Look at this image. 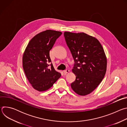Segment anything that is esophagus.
<instances>
[{
    "mask_svg": "<svg viewBox=\"0 0 127 127\" xmlns=\"http://www.w3.org/2000/svg\"><path fill=\"white\" fill-rule=\"evenodd\" d=\"M63 72H64V73L65 74H66L67 73H68L69 72V70H68V69H66V70H64L63 71Z\"/></svg>",
    "mask_w": 127,
    "mask_h": 127,
    "instance_id": "esophagus-1",
    "label": "esophagus"
}]
</instances>
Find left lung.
Instances as JSON below:
<instances>
[{"mask_svg": "<svg viewBox=\"0 0 127 127\" xmlns=\"http://www.w3.org/2000/svg\"><path fill=\"white\" fill-rule=\"evenodd\" d=\"M64 35L75 63L72 71L76 79L71 87L79 95H87L105 74L107 60L104 50L96 38L84 32H65Z\"/></svg>", "mask_w": 127, "mask_h": 127, "instance_id": "obj_1", "label": "left lung"}]
</instances>
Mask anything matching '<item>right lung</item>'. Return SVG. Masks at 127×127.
Returning <instances> with one entry per match:
<instances>
[{"mask_svg":"<svg viewBox=\"0 0 127 127\" xmlns=\"http://www.w3.org/2000/svg\"><path fill=\"white\" fill-rule=\"evenodd\" d=\"M59 31L48 30L30 40L23 56V66L26 76L32 87L39 92L50 88L61 77L51 62L50 51L62 34Z\"/></svg>","mask_w":127,"mask_h":127,"instance_id":"right-lung-1","label":"right lung"}]
</instances>
